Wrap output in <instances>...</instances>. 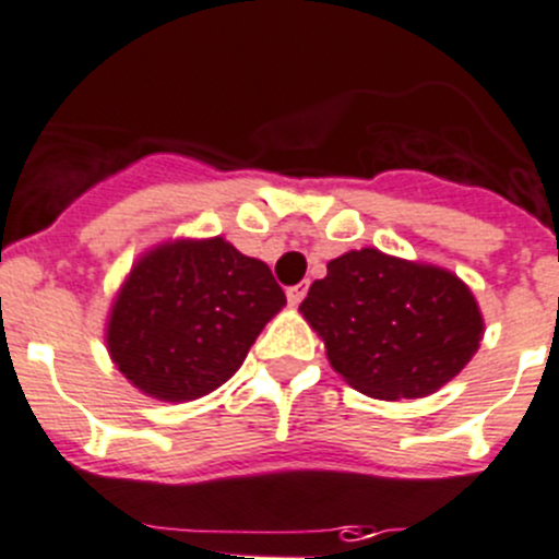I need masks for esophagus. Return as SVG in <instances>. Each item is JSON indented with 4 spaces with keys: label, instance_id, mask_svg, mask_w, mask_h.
<instances>
[{
    "label": "esophagus",
    "instance_id": "esophagus-1",
    "mask_svg": "<svg viewBox=\"0 0 559 559\" xmlns=\"http://www.w3.org/2000/svg\"><path fill=\"white\" fill-rule=\"evenodd\" d=\"M305 294H307V285H294V288H288L285 290V296H288V301L290 305H299L301 299H305Z\"/></svg>",
    "mask_w": 559,
    "mask_h": 559
}]
</instances>
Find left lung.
I'll use <instances>...</instances> for the list:
<instances>
[{
    "label": "left lung",
    "mask_w": 559,
    "mask_h": 559,
    "mask_svg": "<svg viewBox=\"0 0 559 559\" xmlns=\"http://www.w3.org/2000/svg\"><path fill=\"white\" fill-rule=\"evenodd\" d=\"M299 310L323 337L332 368L379 401L425 397L464 370L483 337L475 296L444 269L345 252Z\"/></svg>",
    "instance_id": "obj_1"
}]
</instances>
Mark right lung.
I'll use <instances>...</instances> for the list:
<instances>
[{
	"instance_id": "1",
	"label": "right lung",
	"mask_w": 559,
	"mask_h": 559,
	"mask_svg": "<svg viewBox=\"0 0 559 559\" xmlns=\"http://www.w3.org/2000/svg\"><path fill=\"white\" fill-rule=\"evenodd\" d=\"M285 294L263 260L225 238L175 241L140 260L117 294L106 343L120 373L158 401L225 384Z\"/></svg>"
}]
</instances>
